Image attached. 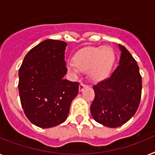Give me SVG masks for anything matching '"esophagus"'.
Wrapping results in <instances>:
<instances>
[{
	"instance_id": "34e87169",
	"label": "esophagus",
	"mask_w": 155,
	"mask_h": 155,
	"mask_svg": "<svg viewBox=\"0 0 155 155\" xmlns=\"http://www.w3.org/2000/svg\"><path fill=\"white\" fill-rule=\"evenodd\" d=\"M86 87H87V85H85V84H83V83H80V87H79V91H80V92H81V91H84V89Z\"/></svg>"
}]
</instances>
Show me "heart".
<instances>
[{"label":"heart","instance_id":"b5f03b06","mask_svg":"<svg viewBox=\"0 0 155 155\" xmlns=\"http://www.w3.org/2000/svg\"><path fill=\"white\" fill-rule=\"evenodd\" d=\"M74 64L67 65L69 72L77 75L80 71H87L91 81L104 80L110 74L114 62V54L109 47H89L78 51L73 57Z\"/></svg>","mask_w":155,"mask_h":155}]
</instances>
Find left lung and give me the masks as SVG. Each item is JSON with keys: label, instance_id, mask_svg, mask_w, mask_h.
I'll return each instance as SVG.
<instances>
[{"label": "left lung", "instance_id": "left-lung-1", "mask_svg": "<svg viewBox=\"0 0 155 155\" xmlns=\"http://www.w3.org/2000/svg\"><path fill=\"white\" fill-rule=\"evenodd\" d=\"M120 50L119 66L110 77L93 86L95 99L91 114L97 123L115 128L129 121L138 110L142 94L139 68L124 46Z\"/></svg>", "mask_w": 155, "mask_h": 155}]
</instances>
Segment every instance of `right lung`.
Segmentation results:
<instances>
[{
	"label": "right lung",
	"instance_id": "right-lung-1",
	"mask_svg": "<svg viewBox=\"0 0 155 155\" xmlns=\"http://www.w3.org/2000/svg\"><path fill=\"white\" fill-rule=\"evenodd\" d=\"M68 44L48 39L30 50L19 69L18 90L24 112L41 128L60 125L68 115L77 95V82L64 80Z\"/></svg>",
	"mask_w": 155,
	"mask_h": 155
}]
</instances>
